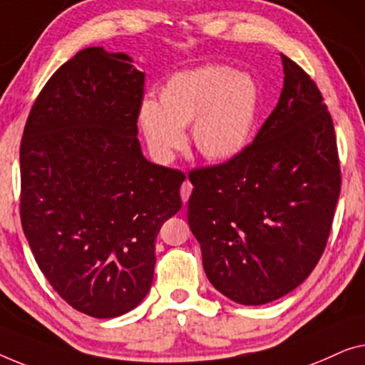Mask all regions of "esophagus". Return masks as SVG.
Here are the masks:
<instances>
[{
  "label": "esophagus",
  "instance_id": "obj_1",
  "mask_svg": "<svg viewBox=\"0 0 365 365\" xmlns=\"http://www.w3.org/2000/svg\"><path fill=\"white\" fill-rule=\"evenodd\" d=\"M192 190H193V185L190 183V180H188V178H187V180L183 182L182 188H180V195H182V200H183V203H185V202H188V198H190V193H192Z\"/></svg>",
  "mask_w": 365,
  "mask_h": 365
}]
</instances>
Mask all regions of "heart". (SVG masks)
I'll list each match as a JSON object with an SVG mask.
<instances>
[{
  "instance_id": "1",
  "label": "heart",
  "mask_w": 365,
  "mask_h": 365,
  "mask_svg": "<svg viewBox=\"0 0 365 365\" xmlns=\"http://www.w3.org/2000/svg\"><path fill=\"white\" fill-rule=\"evenodd\" d=\"M157 99L142 102L137 122L160 162H170L183 147V127L190 124L193 145L207 160H232L250 145L261 110L256 79L225 64L172 74L157 89Z\"/></svg>"
}]
</instances>
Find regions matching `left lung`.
Listing matches in <instances>:
<instances>
[{
  "label": "left lung",
  "instance_id": "left-lung-1",
  "mask_svg": "<svg viewBox=\"0 0 365 365\" xmlns=\"http://www.w3.org/2000/svg\"><path fill=\"white\" fill-rule=\"evenodd\" d=\"M278 106L238 157L188 175V225L223 296L259 306L296 289L324 253L341 193L334 124L319 89L281 54Z\"/></svg>",
  "mask_w": 365,
  "mask_h": 365
}]
</instances>
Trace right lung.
Segmentation results:
<instances>
[{"label":"right lung","mask_w":365,"mask_h":365,"mask_svg":"<svg viewBox=\"0 0 365 365\" xmlns=\"http://www.w3.org/2000/svg\"><path fill=\"white\" fill-rule=\"evenodd\" d=\"M145 74L125 53L86 48L29 112L21 223L54 291L87 316L132 311L150 291L155 238L182 208V172L148 162L137 138Z\"/></svg>","instance_id":"1"}]
</instances>
